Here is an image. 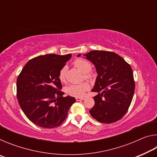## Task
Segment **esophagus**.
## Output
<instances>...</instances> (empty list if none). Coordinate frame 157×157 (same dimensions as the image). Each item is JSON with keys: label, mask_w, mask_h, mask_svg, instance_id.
<instances>
[{"label": "esophagus", "mask_w": 157, "mask_h": 157, "mask_svg": "<svg viewBox=\"0 0 157 157\" xmlns=\"http://www.w3.org/2000/svg\"><path fill=\"white\" fill-rule=\"evenodd\" d=\"M84 98H76L77 101H80V100H84Z\"/></svg>", "instance_id": "1"}]
</instances>
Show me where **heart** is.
Masks as SVG:
<instances>
[{"instance_id": "heart-1", "label": "heart", "mask_w": 157, "mask_h": 157, "mask_svg": "<svg viewBox=\"0 0 157 157\" xmlns=\"http://www.w3.org/2000/svg\"><path fill=\"white\" fill-rule=\"evenodd\" d=\"M74 66L84 73V76L85 78L90 79L91 78V75L89 73L92 68L91 63L88 61L83 59H78L74 62ZM66 76V68L63 67L59 73V79L60 82H65ZM89 89V84L87 82H82L81 84H71L68 85L65 88V92L66 94L71 96L75 98H81L84 96V93L88 91Z\"/></svg>"}]
</instances>
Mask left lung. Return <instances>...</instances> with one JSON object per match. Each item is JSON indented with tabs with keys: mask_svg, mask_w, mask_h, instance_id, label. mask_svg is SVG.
Listing matches in <instances>:
<instances>
[{
	"mask_svg": "<svg viewBox=\"0 0 157 157\" xmlns=\"http://www.w3.org/2000/svg\"><path fill=\"white\" fill-rule=\"evenodd\" d=\"M96 68L92 91L95 105L89 113L100 123H112L123 118L131 104L135 83L131 66L115 52L92 50L83 55ZM79 54L78 57H80Z\"/></svg>",
	"mask_w": 157,
	"mask_h": 157,
	"instance_id": "1",
	"label": "left lung"
}]
</instances>
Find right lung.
Here are the masks:
<instances>
[{
  "label": "right lung",
  "mask_w": 157,
  "mask_h": 157,
  "mask_svg": "<svg viewBox=\"0 0 157 157\" xmlns=\"http://www.w3.org/2000/svg\"><path fill=\"white\" fill-rule=\"evenodd\" d=\"M71 54H48L30 59L18 76L17 95L26 117L36 125L54 128L62 124L75 98L63 97L59 73Z\"/></svg>",
  "instance_id": "1"
}]
</instances>
